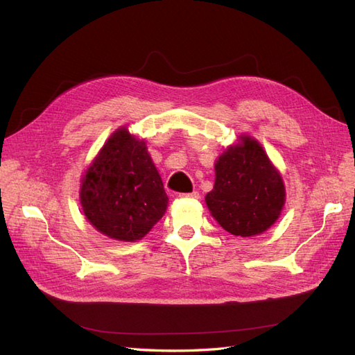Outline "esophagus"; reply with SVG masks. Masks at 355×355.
I'll use <instances>...</instances> for the list:
<instances>
[{
    "label": "esophagus",
    "instance_id": "1",
    "mask_svg": "<svg viewBox=\"0 0 355 355\" xmlns=\"http://www.w3.org/2000/svg\"><path fill=\"white\" fill-rule=\"evenodd\" d=\"M180 198H183V199H199V192H190V193H181L180 195Z\"/></svg>",
    "mask_w": 355,
    "mask_h": 355
}]
</instances>
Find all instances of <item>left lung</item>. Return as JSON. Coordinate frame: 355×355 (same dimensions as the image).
<instances>
[{
  "mask_svg": "<svg viewBox=\"0 0 355 355\" xmlns=\"http://www.w3.org/2000/svg\"><path fill=\"white\" fill-rule=\"evenodd\" d=\"M216 180L205 202L225 231L252 237L267 231L282 213L285 186L261 144L250 136L216 160Z\"/></svg>",
  "mask_w": 355,
  "mask_h": 355,
  "instance_id": "obj_1",
  "label": "left lung"
}]
</instances>
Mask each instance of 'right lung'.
Listing matches in <instances>:
<instances>
[{"label":"right lung","instance_id":"obj_1","mask_svg":"<svg viewBox=\"0 0 355 355\" xmlns=\"http://www.w3.org/2000/svg\"><path fill=\"white\" fill-rule=\"evenodd\" d=\"M80 205L88 222L109 239L145 237L168 207V196L144 141L125 127L111 135L85 171Z\"/></svg>","mask_w":355,"mask_h":355}]
</instances>
